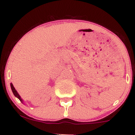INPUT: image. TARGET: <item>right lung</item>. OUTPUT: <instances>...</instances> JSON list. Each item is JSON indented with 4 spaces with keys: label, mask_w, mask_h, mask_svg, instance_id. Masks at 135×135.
Segmentation results:
<instances>
[{
    "label": "right lung",
    "mask_w": 135,
    "mask_h": 135,
    "mask_svg": "<svg viewBox=\"0 0 135 135\" xmlns=\"http://www.w3.org/2000/svg\"><path fill=\"white\" fill-rule=\"evenodd\" d=\"M11 88L12 91H13V93L14 95H15V97H16L18 98L19 99V100H20V101H21V102H22V103H23V100H22V99L21 98V97H20V96L19 95V94L18 93V92H17L16 89H15V87H14V86H13V84H12V83H11Z\"/></svg>",
    "instance_id": "obj_1"
}]
</instances>
